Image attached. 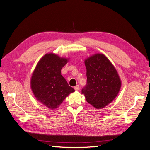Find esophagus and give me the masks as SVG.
<instances>
[{
    "label": "esophagus",
    "instance_id": "1",
    "mask_svg": "<svg viewBox=\"0 0 150 150\" xmlns=\"http://www.w3.org/2000/svg\"><path fill=\"white\" fill-rule=\"evenodd\" d=\"M74 89L76 91H78L79 90V85H77V86H75V87H74Z\"/></svg>",
    "mask_w": 150,
    "mask_h": 150
}]
</instances>
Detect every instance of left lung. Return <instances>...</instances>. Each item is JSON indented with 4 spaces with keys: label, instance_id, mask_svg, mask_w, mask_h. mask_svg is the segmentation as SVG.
<instances>
[{
    "label": "left lung",
    "instance_id": "obj_1",
    "mask_svg": "<svg viewBox=\"0 0 150 150\" xmlns=\"http://www.w3.org/2000/svg\"><path fill=\"white\" fill-rule=\"evenodd\" d=\"M87 84L82 89L86 101L96 109L110 104L118 94L121 81L115 66L103 54L86 59Z\"/></svg>",
    "mask_w": 150,
    "mask_h": 150
}]
</instances>
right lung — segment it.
<instances>
[{
    "mask_svg": "<svg viewBox=\"0 0 150 150\" xmlns=\"http://www.w3.org/2000/svg\"><path fill=\"white\" fill-rule=\"evenodd\" d=\"M69 58L47 53L36 65L30 79V88L36 99L51 110L60 106L68 95L74 92L61 71Z\"/></svg>",
    "mask_w": 150,
    "mask_h": 150,
    "instance_id": "1",
    "label": "right lung"
}]
</instances>
